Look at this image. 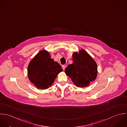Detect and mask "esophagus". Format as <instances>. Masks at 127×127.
I'll return each mask as SVG.
<instances>
[{"label":"esophagus","mask_w":127,"mask_h":127,"mask_svg":"<svg viewBox=\"0 0 127 127\" xmlns=\"http://www.w3.org/2000/svg\"><path fill=\"white\" fill-rule=\"evenodd\" d=\"M66 67V65H63V66H62V69H63V70L64 71L65 70Z\"/></svg>","instance_id":"obj_1"}]
</instances>
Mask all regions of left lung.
Instances as JSON below:
<instances>
[{
  "label": "left lung",
  "instance_id": "left-lung-1",
  "mask_svg": "<svg viewBox=\"0 0 127 127\" xmlns=\"http://www.w3.org/2000/svg\"><path fill=\"white\" fill-rule=\"evenodd\" d=\"M73 63L65 68V72L78 87L88 86L97 76V65L93 58L83 49L73 54Z\"/></svg>",
  "mask_w": 127,
  "mask_h": 127
}]
</instances>
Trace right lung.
<instances>
[{"label":"right lung","instance_id":"obj_1","mask_svg":"<svg viewBox=\"0 0 127 127\" xmlns=\"http://www.w3.org/2000/svg\"><path fill=\"white\" fill-rule=\"evenodd\" d=\"M63 69L60 64L51 58L48 51L38 53L29 62L27 74L29 80L38 89L50 87L57 75Z\"/></svg>","mask_w":127,"mask_h":127}]
</instances>
